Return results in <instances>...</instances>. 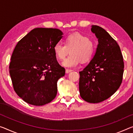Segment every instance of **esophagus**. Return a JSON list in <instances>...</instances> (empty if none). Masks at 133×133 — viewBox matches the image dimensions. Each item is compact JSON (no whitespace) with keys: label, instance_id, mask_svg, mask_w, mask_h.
<instances>
[{"label":"esophagus","instance_id":"1","mask_svg":"<svg viewBox=\"0 0 133 133\" xmlns=\"http://www.w3.org/2000/svg\"><path fill=\"white\" fill-rule=\"evenodd\" d=\"M71 71H72V70H71V69H66V70H65V72H66V74H68V73H69V72H71Z\"/></svg>","mask_w":133,"mask_h":133}]
</instances>
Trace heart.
<instances>
[{
    "instance_id": "b5f03b06",
    "label": "heart",
    "mask_w": 133,
    "mask_h": 133,
    "mask_svg": "<svg viewBox=\"0 0 133 133\" xmlns=\"http://www.w3.org/2000/svg\"><path fill=\"white\" fill-rule=\"evenodd\" d=\"M70 52V55L63 61L62 65L65 68H72L77 66L79 62H86L92 58L95 45L86 36L79 33H74L65 38V45L55 44L54 51L55 56L59 60L64 59Z\"/></svg>"
}]
</instances>
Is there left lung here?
<instances>
[{"label": "left lung", "mask_w": 133, "mask_h": 133, "mask_svg": "<svg viewBox=\"0 0 133 133\" xmlns=\"http://www.w3.org/2000/svg\"><path fill=\"white\" fill-rule=\"evenodd\" d=\"M98 39L92 59L79 72V90L81 98L89 103H99L108 99L119 89L124 73V61L116 41L103 28L91 26Z\"/></svg>", "instance_id": "1"}]
</instances>
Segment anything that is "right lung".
I'll list each match as a JSON object with an SVG mask.
<instances>
[{
    "label": "right lung",
    "mask_w": 133,
    "mask_h": 133,
    "mask_svg": "<svg viewBox=\"0 0 133 133\" xmlns=\"http://www.w3.org/2000/svg\"><path fill=\"white\" fill-rule=\"evenodd\" d=\"M63 32L56 28H36L18 42L12 53L9 74L14 89L27 103L42 106L57 94V82L65 75L54 48Z\"/></svg>",
    "instance_id": "1"
}]
</instances>
